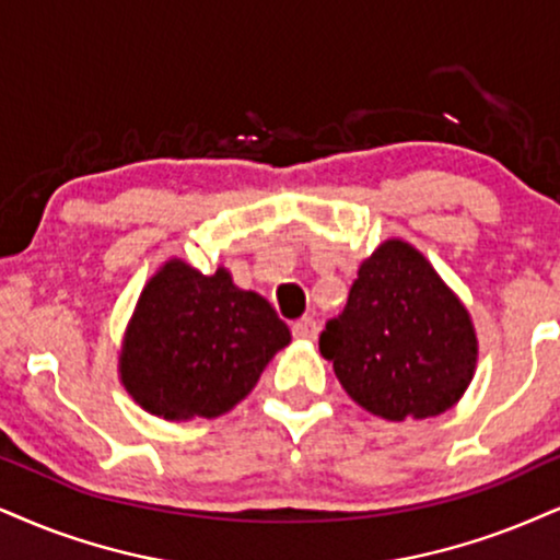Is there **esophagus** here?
Instances as JSON below:
<instances>
[{"mask_svg":"<svg viewBox=\"0 0 560 560\" xmlns=\"http://www.w3.org/2000/svg\"><path fill=\"white\" fill-rule=\"evenodd\" d=\"M293 335L299 337V340H316V335H319V324H316L314 316H303V319L293 322Z\"/></svg>","mask_w":560,"mask_h":560,"instance_id":"34e87169","label":"esophagus"}]
</instances>
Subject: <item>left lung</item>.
Returning a JSON list of instances; mask_svg holds the SVG:
<instances>
[{"label":"left lung","instance_id":"obj_1","mask_svg":"<svg viewBox=\"0 0 560 560\" xmlns=\"http://www.w3.org/2000/svg\"><path fill=\"white\" fill-rule=\"evenodd\" d=\"M319 350L342 389L384 420L433 418L459 402L478 365V332L423 254L386 238L358 267L348 306Z\"/></svg>","mask_w":560,"mask_h":560}]
</instances>
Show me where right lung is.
I'll list each match as a JSON object with an SVG mask.
<instances>
[{"instance_id": "add662e5", "label": "right lung", "mask_w": 560, "mask_h": 560, "mask_svg": "<svg viewBox=\"0 0 560 560\" xmlns=\"http://www.w3.org/2000/svg\"><path fill=\"white\" fill-rule=\"evenodd\" d=\"M291 329L272 303L171 257L144 282L119 350V382L150 416L220 418L259 382Z\"/></svg>"}]
</instances>
